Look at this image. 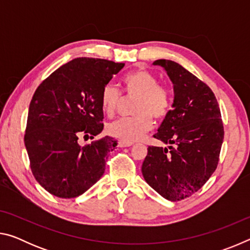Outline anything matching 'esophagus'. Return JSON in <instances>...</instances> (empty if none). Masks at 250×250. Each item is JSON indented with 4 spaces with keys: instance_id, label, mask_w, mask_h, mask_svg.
<instances>
[{
    "instance_id": "1",
    "label": "esophagus",
    "mask_w": 250,
    "mask_h": 250,
    "mask_svg": "<svg viewBox=\"0 0 250 250\" xmlns=\"http://www.w3.org/2000/svg\"><path fill=\"white\" fill-rule=\"evenodd\" d=\"M131 146H133V143L130 142H125V141H119V147H129Z\"/></svg>"
}]
</instances>
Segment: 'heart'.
I'll return each instance as SVG.
<instances>
[{
  "label": "heart",
  "mask_w": 250,
  "mask_h": 250,
  "mask_svg": "<svg viewBox=\"0 0 250 250\" xmlns=\"http://www.w3.org/2000/svg\"><path fill=\"white\" fill-rule=\"evenodd\" d=\"M125 95L134 101L133 112L137 115L121 118L107 125V132L125 142L140 140L152 128V118L161 121L171 110L172 95L170 89L159 83L158 77L151 71L139 68L130 71L122 78ZM101 108L107 116H112L122 101L121 92L113 83H107L100 96Z\"/></svg>",
  "instance_id": "1"
}]
</instances>
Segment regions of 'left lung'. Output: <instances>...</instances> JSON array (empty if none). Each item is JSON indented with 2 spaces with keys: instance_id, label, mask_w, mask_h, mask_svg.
Instances as JSON below:
<instances>
[{
  "instance_id": "left-lung-1",
  "label": "left lung",
  "mask_w": 250,
  "mask_h": 250,
  "mask_svg": "<svg viewBox=\"0 0 250 250\" xmlns=\"http://www.w3.org/2000/svg\"><path fill=\"white\" fill-rule=\"evenodd\" d=\"M153 65L163 67L173 83L172 110L154 134L171 146L147 147L142 174L161 196L176 202L197 192L216 170L224 126L216 97L205 83L175 62L158 59Z\"/></svg>"
}]
</instances>
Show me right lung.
<instances>
[{"label":"right lung","instance_id":"right-lung-1","mask_svg":"<svg viewBox=\"0 0 250 250\" xmlns=\"http://www.w3.org/2000/svg\"><path fill=\"white\" fill-rule=\"evenodd\" d=\"M124 66L107 59L75 58L37 87L24 142L33 175L48 193L77 197L103 176L117 140L104 137L82 146L78 138L94 139L103 131L101 91Z\"/></svg>","mask_w":250,"mask_h":250}]
</instances>
